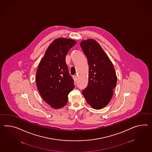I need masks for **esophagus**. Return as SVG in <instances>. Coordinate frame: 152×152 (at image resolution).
I'll return each instance as SVG.
<instances>
[{
	"label": "esophagus",
	"instance_id": "1",
	"mask_svg": "<svg viewBox=\"0 0 152 152\" xmlns=\"http://www.w3.org/2000/svg\"><path fill=\"white\" fill-rule=\"evenodd\" d=\"M73 78H74L75 81H76V80H77V76H73Z\"/></svg>",
	"mask_w": 152,
	"mask_h": 152
}]
</instances>
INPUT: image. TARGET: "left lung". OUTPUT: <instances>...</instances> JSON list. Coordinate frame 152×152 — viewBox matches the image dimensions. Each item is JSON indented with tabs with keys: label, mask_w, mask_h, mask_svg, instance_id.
Here are the masks:
<instances>
[{
	"label": "left lung",
	"mask_w": 152,
	"mask_h": 152,
	"mask_svg": "<svg viewBox=\"0 0 152 152\" xmlns=\"http://www.w3.org/2000/svg\"><path fill=\"white\" fill-rule=\"evenodd\" d=\"M80 45L89 65L88 84L82 93L87 103L94 109L107 105L113 95L117 77L113 63L96 41L88 39Z\"/></svg>",
	"instance_id": "obj_1"
}]
</instances>
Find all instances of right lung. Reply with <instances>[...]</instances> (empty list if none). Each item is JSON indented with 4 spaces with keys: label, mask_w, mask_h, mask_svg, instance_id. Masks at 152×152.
<instances>
[{
    "label": "right lung",
    "mask_w": 152,
    "mask_h": 152,
    "mask_svg": "<svg viewBox=\"0 0 152 152\" xmlns=\"http://www.w3.org/2000/svg\"><path fill=\"white\" fill-rule=\"evenodd\" d=\"M76 42L66 38L55 39L41 60L36 76L37 88L47 103L54 109L64 107L68 94L74 88L65 61L69 50Z\"/></svg>",
    "instance_id": "obj_1"
}]
</instances>
